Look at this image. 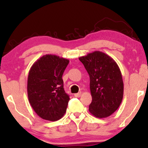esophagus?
I'll list each match as a JSON object with an SVG mask.
<instances>
[{"instance_id": "obj_1", "label": "esophagus", "mask_w": 148, "mask_h": 148, "mask_svg": "<svg viewBox=\"0 0 148 148\" xmlns=\"http://www.w3.org/2000/svg\"><path fill=\"white\" fill-rule=\"evenodd\" d=\"M81 94H82V92H78V93L74 94V96H75L76 97H80V96H81Z\"/></svg>"}]
</instances>
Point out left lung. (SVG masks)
<instances>
[{
    "label": "left lung",
    "mask_w": 148,
    "mask_h": 148,
    "mask_svg": "<svg viewBox=\"0 0 148 148\" xmlns=\"http://www.w3.org/2000/svg\"><path fill=\"white\" fill-rule=\"evenodd\" d=\"M78 59L90 77V113L99 119L110 116L119 108L123 98L124 84L119 66L111 57L99 51Z\"/></svg>",
    "instance_id": "left-lung-1"
}]
</instances>
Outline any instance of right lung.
Instances as JSON below:
<instances>
[{
	"label": "right lung",
	"mask_w": 148,
	"mask_h": 148,
	"mask_svg": "<svg viewBox=\"0 0 148 148\" xmlns=\"http://www.w3.org/2000/svg\"><path fill=\"white\" fill-rule=\"evenodd\" d=\"M69 61L47 54L32 66L27 84L29 103L41 119L56 121L66 113L70 97L64 88L62 76Z\"/></svg>",
	"instance_id": "1"
}]
</instances>
